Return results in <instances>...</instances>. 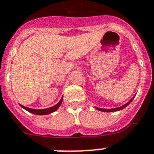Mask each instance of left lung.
<instances>
[{
    "label": "left lung",
    "instance_id": "left-lung-1",
    "mask_svg": "<svg viewBox=\"0 0 154 154\" xmlns=\"http://www.w3.org/2000/svg\"><path fill=\"white\" fill-rule=\"evenodd\" d=\"M134 98V97H133V98H131V100L130 101H128L127 104H125V105H124L123 106L121 107H118V108H111V109H105V108H97L96 107V109H98V111H105V112H111V111H120V110L121 109H124V108H125V107L128 106V105H129L130 103L132 101H133V99Z\"/></svg>",
    "mask_w": 154,
    "mask_h": 154
}]
</instances>
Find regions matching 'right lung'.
Segmentation results:
<instances>
[{
	"label": "right lung",
	"instance_id": "obj_1",
	"mask_svg": "<svg viewBox=\"0 0 154 154\" xmlns=\"http://www.w3.org/2000/svg\"><path fill=\"white\" fill-rule=\"evenodd\" d=\"M62 102H63V98H62L61 100H60V101L53 107H51V108H46V109H40V110L32 109V108H27V107L23 106V105H20L23 108H24L25 110H26V111H29V112L32 113V114H34V115H49V114H51V113L56 111V110L59 108V107L61 105Z\"/></svg>",
	"mask_w": 154,
	"mask_h": 154
}]
</instances>
